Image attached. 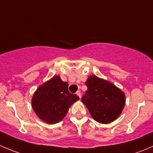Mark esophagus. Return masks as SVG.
Returning a JSON list of instances; mask_svg holds the SVG:
<instances>
[{
    "label": "esophagus",
    "mask_w": 153,
    "mask_h": 153,
    "mask_svg": "<svg viewBox=\"0 0 153 153\" xmlns=\"http://www.w3.org/2000/svg\"><path fill=\"white\" fill-rule=\"evenodd\" d=\"M76 95H78V96L80 98V99H81V92H80V91H78V92H76Z\"/></svg>",
    "instance_id": "obj_1"
}]
</instances>
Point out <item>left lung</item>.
<instances>
[{
	"mask_svg": "<svg viewBox=\"0 0 153 153\" xmlns=\"http://www.w3.org/2000/svg\"><path fill=\"white\" fill-rule=\"evenodd\" d=\"M85 84L87 90L81 101L93 119L105 124L116 120L126 103L124 92L115 84L95 75L88 77Z\"/></svg>",
	"mask_w": 153,
	"mask_h": 153,
	"instance_id": "1",
	"label": "left lung"
}]
</instances>
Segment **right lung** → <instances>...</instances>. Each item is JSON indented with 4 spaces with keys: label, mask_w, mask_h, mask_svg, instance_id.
<instances>
[{
    "label": "right lung",
    "mask_w": 153,
    "mask_h": 153,
    "mask_svg": "<svg viewBox=\"0 0 153 153\" xmlns=\"http://www.w3.org/2000/svg\"><path fill=\"white\" fill-rule=\"evenodd\" d=\"M67 82L59 75L39 86L32 98V106L37 116L49 124L58 123L64 118L71 105L79 100V97L68 90Z\"/></svg>",
    "instance_id": "obj_1"
}]
</instances>
